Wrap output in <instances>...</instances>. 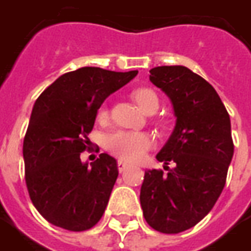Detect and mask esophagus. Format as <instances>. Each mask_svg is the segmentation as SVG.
Segmentation results:
<instances>
[{"instance_id":"obj_1","label":"esophagus","mask_w":251,"mask_h":251,"mask_svg":"<svg viewBox=\"0 0 251 251\" xmlns=\"http://www.w3.org/2000/svg\"><path fill=\"white\" fill-rule=\"evenodd\" d=\"M127 167H129V164H127V163L124 162V160H118V170H120V173L125 171Z\"/></svg>"}]
</instances>
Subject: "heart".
<instances>
[{
    "label": "heart",
    "instance_id": "b5f03b06",
    "mask_svg": "<svg viewBox=\"0 0 251 251\" xmlns=\"http://www.w3.org/2000/svg\"><path fill=\"white\" fill-rule=\"evenodd\" d=\"M133 98L145 113L156 111L159 107V98L152 89H136L133 92ZM106 115H107V108L103 106L99 110V117L104 118ZM104 145L113 155L127 162H137L145 155L147 151L152 148L153 138L144 131L115 130L106 137Z\"/></svg>",
    "mask_w": 251,
    "mask_h": 251
}]
</instances>
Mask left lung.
Listing matches in <instances>:
<instances>
[{
    "label": "left lung",
    "instance_id": "8db88e82",
    "mask_svg": "<svg viewBox=\"0 0 251 251\" xmlns=\"http://www.w3.org/2000/svg\"><path fill=\"white\" fill-rule=\"evenodd\" d=\"M150 73L176 118L156 159L175 167L167 174L145 171L140 202L152 228L178 234L201 222L223 192L234 155L231 122L215 88L186 66H156Z\"/></svg>",
    "mask_w": 251,
    "mask_h": 251
}]
</instances>
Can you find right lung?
Instances as JSON below:
<instances>
[{
    "instance_id": "obj_1",
    "label": "right lung",
    "mask_w": 251,
    "mask_h": 251,
    "mask_svg": "<svg viewBox=\"0 0 251 251\" xmlns=\"http://www.w3.org/2000/svg\"><path fill=\"white\" fill-rule=\"evenodd\" d=\"M137 73L84 66L58 77L35 101L23 144L25 183L49 223L85 231L103 216L118 176L117 160L100 153L88 164L80 155L91 144L101 103Z\"/></svg>"
}]
</instances>
